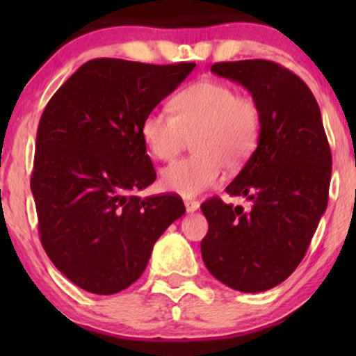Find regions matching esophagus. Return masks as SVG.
I'll return each instance as SVG.
<instances>
[{
	"mask_svg": "<svg viewBox=\"0 0 356 356\" xmlns=\"http://www.w3.org/2000/svg\"><path fill=\"white\" fill-rule=\"evenodd\" d=\"M184 207H186V212H196L199 209L197 201H184Z\"/></svg>",
	"mask_w": 356,
	"mask_h": 356,
	"instance_id": "obj_1",
	"label": "esophagus"
}]
</instances>
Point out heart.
Listing matches in <instances>:
<instances>
[{
	"label": "heart",
	"mask_w": 356,
	"mask_h": 356,
	"mask_svg": "<svg viewBox=\"0 0 356 356\" xmlns=\"http://www.w3.org/2000/svg\"><path fill=\"white\" fill-rule=\"evenodd\" d=\"M173 113L149 111L140 138L157 160L173 159L194 139V155L170 163L160 175L162 188L178 196L194 197L216 186L223 167L240 170L259 143V105L225 82L199 81L186 87L175 97Z\"/></svg>",
	"instance_id": "obj_1"
}]
</instances>
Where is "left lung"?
I'll return each mask as SVG.
<instances>
[{
	"label": "left lung",
	"instance_id": "left-lung-1",
	"mask_svg": "<svg viewBox=\"0 0 356 356\" xmlns=\"http://www.w3.org/2000/svg\"><path fill=\"white\" fill-rule=\"evenodd\" d=\"M211 71L251 92L262 124L254 154L225 189L251 207L218 197L202 204V259L222 284L259 293L282 284L305 257L327 207L332 155L318 102L293 72L266 60L216 63Z\"/></svg>",
	"mask_w": 356,
	"mask_h": 356
}]
</instances>
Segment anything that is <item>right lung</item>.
<instances>
[{"label": "right lung", "mask_w": 356, "mask_h": 356, "mask_svg": "<svg viewBox=\"0 0 356 356\" xmlns=\"http://www.w3.org/2000/svg\"><path fill=\"white\" fill-rule=\"evenodd\" d=\"M196 63L99 58L51 97L38 123L31 188L43 250L82 290L113 295L143 275L179 197L136 191L157 178L140 123Z\"/></svg>", "instance_id": "right-lung-1"}]
</instances>
